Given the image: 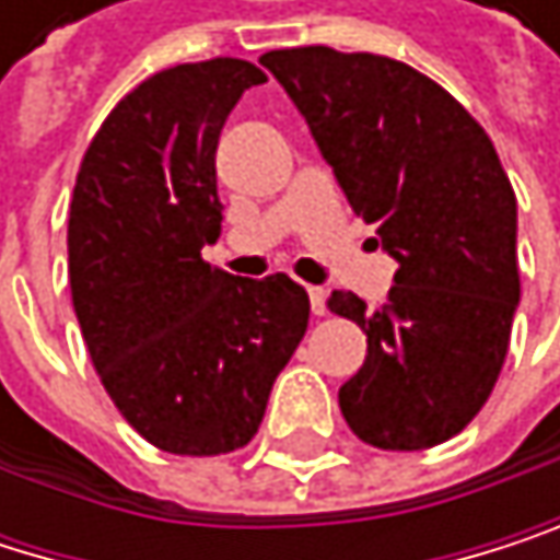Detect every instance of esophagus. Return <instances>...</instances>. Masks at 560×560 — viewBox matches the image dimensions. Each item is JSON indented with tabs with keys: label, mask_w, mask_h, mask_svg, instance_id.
Masks as SVG:
<instances>
[{
	"label": "esophagus",
	"mask_w": 560,
	"mask_h": 560,
	"mask_svg": "<svg viewBox=\"0 0 560 560\" xmlns=\"http://www.w3.org/2000/svg\"><path fill=\"white\" fill-rule=\"evenodd\" d=\"M306 293H310V310H313V316H323V313H326V290H323V287H310Z\"/></svg>",
	"instance_id": "esophagus-1"
}]
</instances>
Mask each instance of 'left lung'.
I'll return each mask as SVG.
<instances>
[{"label": "left lung", "instance_id": "8db88e82", "mask_svg": "<svg viewBox=\"0 0 560 560\" xmlns=\"http://www.w3.org/2000/svg\"><path fill=\"white\" fill-rule=\"evenodd\" d=\"M260 65L399 264L380 310L342 290L326 300L366 332V363L339 389L342 419L376 448H432L492 396L522 296L518 203L499 151L406 61L303 45Z\"/></svg>", "mask_w": 560, "mask_h": 560}]
</instances>
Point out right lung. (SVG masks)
Returning a JSON list of instances; mask_svg holds the SVG:
<instances>
[{
	"label": "right lung",
	"mask_w": 560,
	"mask_h": 560,
	"mask_svg": "<svg viewBox=\"0 0 560 560\" xmlns=\"http://www.w3.org/2000/svg\"><path fill=\"white\" fill-rule=\"evenodd\" d=\"M267 75L244 58L164 68L92 138L68 207V283L89 357L128 425L161 452L244 448L310 323L287 273L211 267L218 138Z\"/></svg>",
	"instance_id": "1"
}]
</instances>
